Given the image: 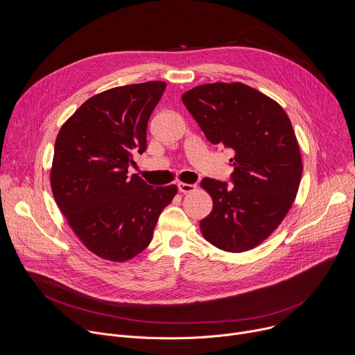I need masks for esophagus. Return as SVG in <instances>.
I'll return each instance as SVG.
<instances>
[{"label": "esophagus", "instance_id": "34e87169", "mask_svg": "<svg viewBox=\"0 0 355 355\" xmlns=\"http://www.w3.org/2000/svg\"><path fill=\"white\" fill-rule=\"evenodd\" d=\"M177 187H178V191H180L181 193L192 192V191H195V188H196L195 184H185V182H178Z\"/></svg>", "mask_w": 355, "mask_h": 355}]
</instances>
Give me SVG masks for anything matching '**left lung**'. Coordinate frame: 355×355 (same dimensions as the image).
<instances>
[{"mask_svg": "<svg viewBox=\"0 0 355 355\" xmlns=\"http://www.w3.org/2000/svg\"><path fill=\"white\" fill-rule=\"evenodd\" d=\"M182 103L213 145L232 150L230 181L205 177L213 199L200 220L203 237L227 252H244L265 241L298 192L300 146L284 110L244 83H207L182 94Z\"/></svg>", "mask_w": 355, "mask_h": 355, "instance_id": "1", "label": "left lung"}]
</instances>
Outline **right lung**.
<instances>
[{"instance_id": "obj_1", "label": "right lung", "mask_w": 355, "mask_h": 355, "mask_svg": "<svg viewBox=\"0 0 355 355\" xmlns=\"http://www.w3.org/2000/svg\"><path fill=\"white\" fill-rule=\"evenodd\" d=\"M160 80L114 87L86 100L55 139L51 189L69 225L97 257L124 262L152 241L175 185L128 177L146 150L148 121L163 96Z\"/></svg>"}]
</instances>
